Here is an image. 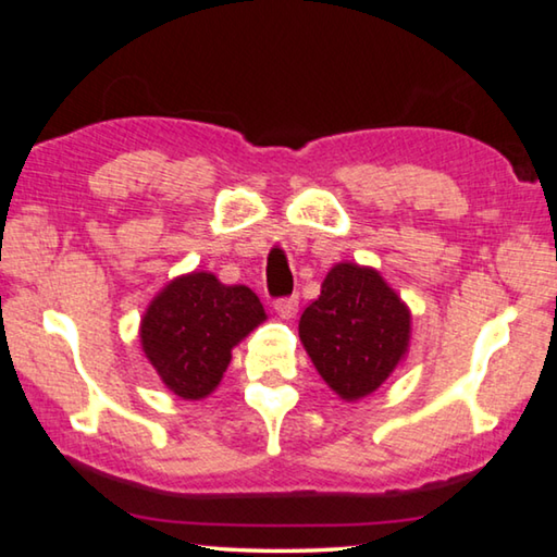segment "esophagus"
<instances>
[{
    "label": "esophagus",
    "instance_id": "esophagus-1",
    "mask_svg": "<svg viewBox=\"0 0 557 557\" xmlns=\"http://www.w3.org/2000/svg\"><path fill=\"white\" fill-rule=\"evenodd\" d=\"M275 312L282 317V319H292L297 314V307H299V299H297V295H292V297H280V299H275Z\"/></svg>",
    "mask_w": 557,
    "mask_h": 557
}]
</instances>
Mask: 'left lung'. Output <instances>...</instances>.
<instances>
[{
	"label": "left lung",
	"instance_id": "left-lung-1",
	"mask_svg": "<svg viewBox=\"0 0 557 557\" xmlns=\"http://www.w3.org/2000/svg\"><path fill=\"white\" fill-rule=\"evenodd\" d=\"M317 371L344 400L373 393L403 361L410 312L375 270L342 262L299 319Z\"/></svg>",
	"mask_w": 557,
	"mask_h": 557
}]
</instances>
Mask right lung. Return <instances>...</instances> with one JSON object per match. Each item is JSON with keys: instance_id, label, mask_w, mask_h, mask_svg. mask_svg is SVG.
Here are the masks:
<instances>
[{"instance_id": "1", "label": "right lung", "mask_w": 557, "mask_h": 557, "mask_svg": "<svg viewBox=\"0 0 557 557\" xmlns=\"http://www.w3.org/2000/svg\"><path fill=\"white\" fill-rule=\"evenodd\" d=\"M262 319L265 309L256 292L194 272L157 295L139 336L166 388L184 400H199L221 383L231 348Z\"/></svg>"}]
</instances>
